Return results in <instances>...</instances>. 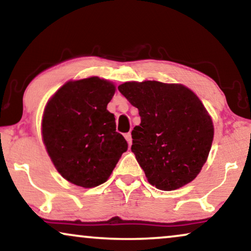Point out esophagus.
<instances>
[{
  "mask_svg": "<svg viewBox=\"0 0 251 251\" xmlns=\"http://www.w3.org/2000/svg\"><path fill=\"white\" fill-rule=\"evenodd\" d=\"M125 138H126V142H128V144H129V146L131 145V133L130 132H128V133H126L125 135Z\"/></svg>",
  "mask_w": 251,
  "mask_h": 251,
  "instance_id": "34e87169",
  "label": "esophagus"
}]
</instances>
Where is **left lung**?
Wrapping results in <instances>:
<instances>
[{
    "label": "left lung",
    "mask_w": 251,
    "mask_h": 251,
    "mask_svg": "<svg viewBox=\"0 0 251 251\" xmlns=\"http://www.w3.org/2000/svg\"><path fill=\"white\" fill-rule=\"evenodd\" d=\"M138 108L131 151L151 185L162 191L191 183L208 159L214 125L197 95L183 84L126 82L118 87Z\"/></svg>",
    "instance_id": "1"
}]
</instances>
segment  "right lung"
<instances>
[{"mask_svg": "<svg viewBox=\"0 0 251 251\" xmlns=\"http://www.w3.org/2000/svg\"><path fill=\"white\" fill-rule=\"evenodd\" d=\"M115 85L91 76L65 83L47 102L42 116V139L53 166L70 183L96 187L111 176L128 150L116 132L114 114L107 104Z\"/></svg>", "mask_w": 251, "mask_h": 251, "instance_id": "obj_1", "label": "right lung"}]
</instances>
